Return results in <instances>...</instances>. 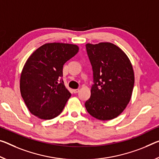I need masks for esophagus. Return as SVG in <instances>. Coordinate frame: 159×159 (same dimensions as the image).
I'll list each match as a JSON object with an SVG mask.
<instances>
[{"instance_id":"34e87169","label":"esophagus","mask_w":159,"mask_h":159,"mask_svg":"<svg viewBox=\"0 0 159 159\" xmlns=\"http://www.w3.org/2000/svg\"><path fill=\"white\" fill-rule=\"evenodd\" d=\"M79 89H74L73 90V92H74V93H79Z\"/></svg>"}]
</instances>
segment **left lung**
I'll return each instance as SVG.
<instances>
[{
    "instance_id": "left-lung-1",
    "label": "left lung",
    "mask_w": 159,
    "mask_h": 159,
    "mask_svg": "<svg viewBox=\"0 0 159 159\" xmlns=\"http://www.w3.org/2000/svg\"><path fill=\"white\" fill-rule=\"evenodd\" d=\"M85 47L94 83L85 108L98 120H112L130 101L134 84L132 65L125 53L110 42L89 43Z\"/></svg>"
}]
</instances>
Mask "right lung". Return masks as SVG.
Instances as JSON below:
<instances>
[{
    "label": "right lung",
    "instance_id": "add662e5",
    "mask_svg": "<svg viewBox=\"0 0 159 159\" xmlns=\"http://www.w3.org/2000/svg\"><path fill=\"white\" fill-rule=\"evenodd\" d=\"M77 45L47 43L30 55L22 69L20 89L30 112L42 120L61 114L70 93L64 84L63 66L79 52Z\"/></svg>",
    "mask_w": 159,
    "mask_h": 159
}]
</instances>
